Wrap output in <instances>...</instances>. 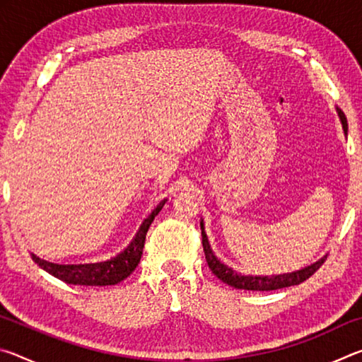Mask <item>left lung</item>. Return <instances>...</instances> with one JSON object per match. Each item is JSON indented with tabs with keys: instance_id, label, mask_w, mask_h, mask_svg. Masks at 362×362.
<instances>
[{
	"instance_id": "left-lung-1",
	"label": "left lung",
	"mask_w": 362,
	"mask_h": 362,
	"mask_svg": "<svg viewBox=\"0 0 362 362\" xmlns=\"http://www.w3.org/2000/svg\"><path fill=\"white\" fill-rule=\"evenodd\" d=\"M337 113H339L343 132H345V136H348V122H346V118H345V113H343L339 107H337ZM199 225H201V235H203V247H204L207 265H209L211 272L216 274V276L220 281H223L225 284L235 287V289L276 291V289H283V287L297 286V284L303 283V281L308 279L311 274H313L316 269L322 265L324 260L327 259V255H322L320 260L313 262L308 267H303V268L296 269V272H291V273L272 274V276H265V274H243V273L235 272V269H233L231 267L225 265V263L220 260L216 254H214V250H212L211 244H209V240H207L203 218H201Z\"/></svg>"
}]
</instances>
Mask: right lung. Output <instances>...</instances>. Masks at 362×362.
I'll list each match as a JSON object with an SVG mask.
<instances>
[{"label": "right lung", "mask_w": 362, "mask_h": 362, "mask_svg": "<svg viewBox=\"0 0 362 362\" xmlns=\"http://www.w3.org/2000/svg\"><path fill=\"white\" fill-rule=\"evenodd\" d=\"M168 199H163L151 214L146 217L142 225H140L136 236L132 238V241L127 244L124 250H121L119 254L103 262L95 263H54L47 262L45 259H40L38 255L30 252L35 263H38V267L45 269L49 274H52L54 278L64 281L66 284H78V286H113L121 283L122 279H126L129 274L137 268L140 257L144 252V244L145 236L148 231L150 225L158 212L163 209V206L166 204Z\"/></svg>", "instance_id": "1"}]
</instances>
